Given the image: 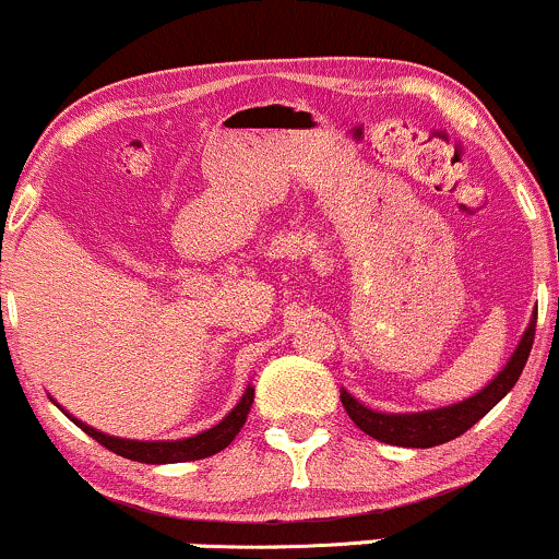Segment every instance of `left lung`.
<instances>
[{"mask_svg": "<svg viewBox=\"0 0 559 559\" xmlns=\"http://www.w3.org/2000/svg\"><path fill=\"white\" fill-rule=\"evenodd\" d=\"M533 334H536V312H533L528 329L520 336L514 353L509 355L504 369L496 373L486 388L467 397V401H459L451 403V406L432 411L382 414V411L364 406L358 397H353L345 388H342V406H345L347 416L355 425L364 429L366 435H371L373 440H382V443L403 445V449H432V445L449 443V440L467 432L472 425H477V421H480L483 416H486L488 411L514 388V382L520 379V373L525 369V360H528L531 355Z\"/></svg>", "mask_w": 559, "mask_h": 559, "instance_id": "left-lung-1", "label": "left lung"}]
</instances>
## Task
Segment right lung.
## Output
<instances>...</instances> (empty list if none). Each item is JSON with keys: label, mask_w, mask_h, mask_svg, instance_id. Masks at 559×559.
<instances>
[{"label": "right lung", "mask_w": 559, "mask_h": 559, "mask_svg": "<svg viewBox=\"0 0 559 559\" xmlns=\"http://www.w3.org/2000/svg\"><path fill=\"white\" fill-rule=\"evenodd\" d=\"M55 403V401H52ZM251 403H254V388H247V392L241 395V401L233 406V411L225 416L223 421L204 429L199 435H190V438H180V440H130V438H114V435L100 432V429L84 425L82 419L69 414L60 403H55L66 416L73 421L76 427H82L90 438H95L97 443L106 445L108 451L119 453V456L132 459V462H143V464H177V462H195V459H206L219 453L223 449H228L238 432H241L243 421H247Z\"/></svg>", "instance_id": "obj_1"}]
</instances>
